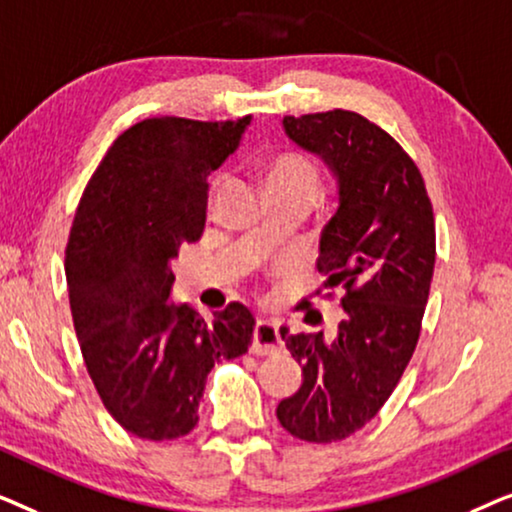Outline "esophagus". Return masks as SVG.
Returning <instances> with one entry per match:
<instances>
[{"instance_id": "obj_1", "label": "esophagus", "mask_w": 512, "mask_h": 512, "mask_svg": "<svg viewBox=\"0 0 512 512\" xmlns=\"http://www.w3.org/2000/svg\"><path fill=\"white\" fill-rule=\"evenodd\" d=\"M282 347V335H279V324L268 319H258L254 326V342L251 352L254 354H275Z\"/></svg>"}]
</instances>
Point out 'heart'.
Listing matches in <instances>:
<instances>
[{"label":"heart","mask_w":512,"mask_h":512,"mask_svg":"<svg viewBox=\"0 0 512 512\" xmlns=\"http://www.w3.org/2000/svg\"><path fill=\"white\" fill-rule=\"evenodd\" d=\"M221 181H216L214 191L219 188ZM265 184L268 193H310L317 198L321 186L319 167L312 163L307 156L300 153H279L265 165Z\"/></svg>","instance_id":"heart-1"}]
</instances>
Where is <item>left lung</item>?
Returning a JSON list of instances; mask_svg holds the SVG:
<instances>
[{"mask_svg":"<svg viewBox=\"0 0 512 512\" xmlns=\"http://www.w3.org/2000/svg\"><path fill=\"white\" fill-rule=\"evenodd\" d=\"M284 132L338 179V209L319 240L317 268L342 286L345 319L282 340L303 384L277 419L307 443H335L373 419L415 352L436 265V223L422 174L394 137L354 111L284 116Z\"/></svg>","mask_w":512,"mask_h":512,"instance_id":"8db88e82","label":"left lung"}]
</instances>
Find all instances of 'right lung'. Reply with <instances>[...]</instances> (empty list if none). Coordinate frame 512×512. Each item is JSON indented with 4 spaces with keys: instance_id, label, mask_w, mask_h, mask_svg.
I'll use <instances>...</instances> for the list:
<instances>
[{
    "instance_id": "1",
    "label": "right lung",
    "mask_w": 512,
    "mask_h": 512,
    "mask_svg": "<svg viewBox=\"0 0 512 512\" xmlns=\"http://www.w3.org/2000/svg\"><path fill=\"white\" fill-rule=\"evenodd\" d=\"M249 123L146 118L111 144L76 207L65 249L76 338L104 408L144 440L191 433L209 370L251 345L242 303L205 321L167 300L172 258L205 230L207 177Z\"/></svg>"
}]
</instances>
